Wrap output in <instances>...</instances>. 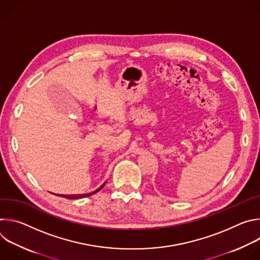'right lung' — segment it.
Here are the masks:
<instances>
[{"mask_svg":"<svg viewBox=\"0 0 260 260\" xmlns=\"http://www.w3.org/2000/svg\"><path fill=\"white\" fill-rule=\"evenodd\" d=\"M104 185H105V183L102 185L101 187H99L96 190H94V191H92V192H89V193H85V194H69V196H67V194H56V196H58V197H61V198H66V199H70V200H75V199H82V198H87V197H90V196H92L93 193H96L98 191H100L103 187H104Z\"/></svg>","mask_w":260,"mask_h":260,"instance_id":"right-lung-1","label":"right lung"}]
</instances>
